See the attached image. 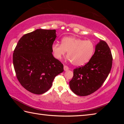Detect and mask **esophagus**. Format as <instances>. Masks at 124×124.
I'll return each instance as SVG.
<instances>
[{"label": "esophagus", "instance_id": "obj_1", "mask_svg": "<svg viewBox=\"0 0 124 124\" xmlns=\"http://www.w3.org/2000/svg\"><path fill=\"white\" fill-rule=\"evenodd\" d=\"M69 70V67L67 66H64V70L65 71L68 70Z\"/></svg>", "mask_w": 124, "mask_h": 124}]
</instances>
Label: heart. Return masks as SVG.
<instances>
[{
	"mask_svg": "<svg viewBox=\"0 0 124 124\" xmlns=\"http://www.w3.org/2000/svg\"><path fill=\"white\" fill-rule=\"evenodd\" d=\"M95 50L92 41L74 37L63 38L61 44L54 43L52 46L54 57L61 59L67 51L68 59L75 66H81L89 61Z\"/></svg>",
	"mask_w": 124,
	"mask_h": 124,
	"instance_id": "heart-1",
	"label": "heart"
}]
</instances>
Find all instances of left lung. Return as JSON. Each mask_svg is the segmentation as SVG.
Listing matches in <instances>:
<instances>
[{"instance_id":"left-lung-1","label":"left lung","mask_w":124,"mask_h":124,"mask_svg":"<svg viewBox=\"0 0 124 124\" xmlns=\"http://www.w3.org/2000/svg\"><path fill=\"white\" fill-rule=\"evenodd\" d=\"M112 61L109 47L106 41L100 40L91 60L84 66L73 70V77L70 81L71 90L80 96H88L97 91L109 74Z\"/></svg>"}]
</instances>
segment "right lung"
I'll return each mask as SVG.
<instances>
[{"instance_id": "obj_1", "label": "right lung", "mask_w": 124, "mask_h": 124, "mask_svg": "<svg viewBox=\"0 0 124 124\" xmlns=\"http://www.w3.org/2000/svg\"><path fill=\"white\" fill-rule=\"evenodd\" d=\"M56 30L39 29L21 38L13 54L16 75L23 87L40 95L48 91L63 65L52 55Z\"/></svg>"}]
</instances>
